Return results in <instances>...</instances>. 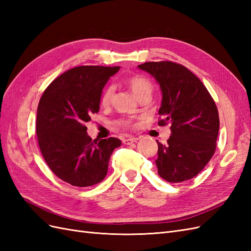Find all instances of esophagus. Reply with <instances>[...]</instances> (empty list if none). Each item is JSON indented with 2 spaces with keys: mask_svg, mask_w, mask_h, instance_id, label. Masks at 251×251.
I'll return each instance as SVG.
<instances>
[{
  "mask_svg": "<svg viewBox=\"0 0 251 251\" xmlns=\"http://www.w3.org/2000/svg\"><path fill=\"white\" fill-rule=\"evenodd\" d=\"M138 140H139V138H137V137H127V138H125L123 140V142L125 144H132L134 142H137Z\"/></svg>",
  "mask_w": 251,
  "mask_h": 251,
  "instance_id": "esophagus-1",
  "label": "esophagus"
}]
</instances>
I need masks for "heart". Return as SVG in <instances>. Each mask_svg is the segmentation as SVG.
Segmentation results:
<instances>
[{
  "instance_id": "heart-1",
  "label": "heart",
  "mask_w": 251,
  "mask_h": 251,
  "mask_svg": "<svg viewBox=\"0 0 251 251\" xmlns=\"http://www.w3.org/2000/svg\"><path fill=\"white\" fill-rule=\"evenodd\" d=\"M126 83L128 88L131 89L133 94L138 98L143 95V94H151V90H153V85L149 78L142 76V75H133V76L128 77L126 80ZM114 95V87L109 86L108 88H105L103 91L102 96H101V104L103 107H107L112 101V98ZM121 126L128 127L131 126L132 123L130 120H121L118 123Z\"/></svg>"
}]
</instances>
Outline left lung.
I'll return each instance as SVG.
<instances>
[{"instance_id": "1", "label": "left lung", "mask_w": 251, "mask_h": 251, "mask_svg": "<svg viewBox=\"0 0 251 251\" xmlns=\"http://www.w3.org/2000/svg\"><path fill=\"white\" fill-rule=\"evenodd\" d=\"M160 86L159 126L171 125L168 143H158L159 176L179 183L197 176L216 151L219 113L207 89L186 67L173 62L139 65Z\"/></svg>"}]
</instances>
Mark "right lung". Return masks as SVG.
<instances>
[{"mask_svg": "<svg viewBox=\"0 0 251 251\" xmlns=\"http://www.w3.org/2000/svg\"><path fill=\"white\" fill-rule=\"evenodd\" d=\"M120 67L80 66L53 80L41 97L36 135L45 161L73 186L100 183L108 173L118 138L92 140L86 123L100 111L102 89Z\"/></svg>", "mask_w": 251, "mask_h": 251, "instance_id": "right-lung-1", "label": "right lung"}]
</instances>
